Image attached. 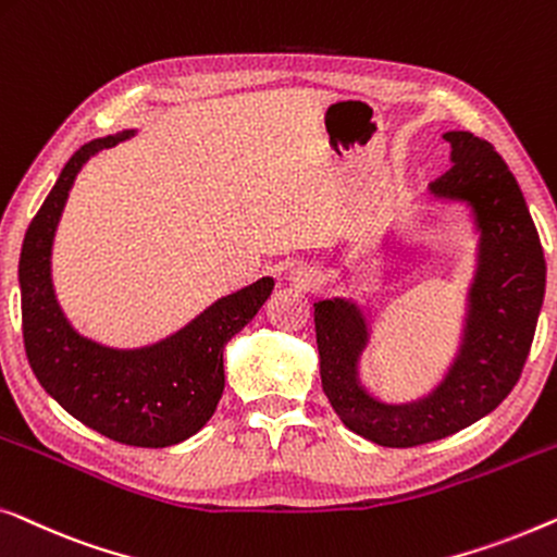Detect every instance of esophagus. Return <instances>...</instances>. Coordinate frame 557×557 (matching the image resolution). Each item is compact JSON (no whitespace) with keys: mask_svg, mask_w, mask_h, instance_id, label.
Masks as SVG:
<instances>
[{"mask_svg":"<svg viewBox=\"0 0 557 557\" xmlns=\"http://www.w3.org/2000/svg\"><path fill=\"white\" fill-rule=\"evenodd\" d=\"M289 282L297 289H308V293H312V289L320 287V272L315 268H310V264H297V268L289 270Z\"/></svg>","mask_w":557,"mask_h":557,"instance_id":"esophagus-1","label":"esophagus"}]
</instances>
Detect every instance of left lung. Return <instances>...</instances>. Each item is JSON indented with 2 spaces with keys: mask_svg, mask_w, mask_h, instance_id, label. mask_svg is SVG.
<instances>
[{
  "mask_svg": "<svg viewBox=\"0 0 557 557\" xmlns=\"http://www.w3.org/2000/svg\"><path fill=\"white\" fill-rule=\"evenodd\" d=\"M444 140L451 146V169L429 191L472 209L480 247L465 333L442 383L419 401H379L358 379L360 356L371 341L363 310L346 297L315 302L327 401L350 432L394 449L457 434L505 401L528 360L545 297L543 245L503 156L469 131H449Z\"/></svg>",
  "mask_w": 557,
  "mask_h": 557,
  "instance_id": "1",
  "label": "left lung"
}]
</instances>
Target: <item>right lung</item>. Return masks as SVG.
I'll use <instances>...</instances> for the list:
<instances>
[{
    "label": "right lung",
    "instance_id": "1",
    "mask_svg": "<svg viewBox=\"0 0 557 557\" xmlns=\"http://www.w3.org/2000/svg\"><path fill=\"white\" fill-rule=\"evenodd\" d=\"M131 136L133 131H123L75 151L29 222L20 255L22 335L37 381L70 417L113 442L161 449L197 434L216 411L224 391V346L268 302L275 280L262 277L222 297L153 346L119 350L83 338L54 300V230L85 163Z\"/></svg>",
    "mask_w": 557,
    "mask_h": 557
}]
</instances>
